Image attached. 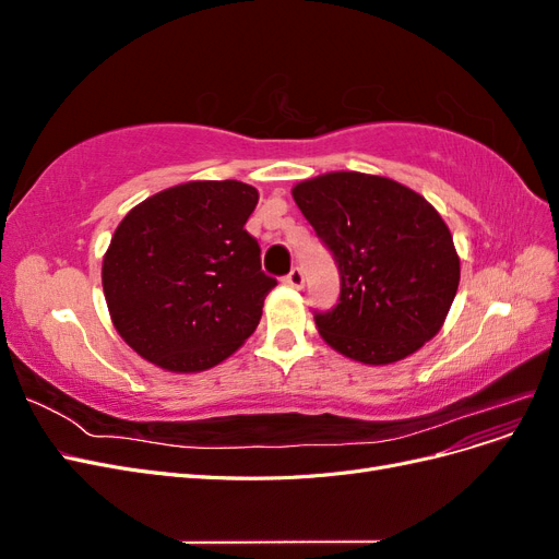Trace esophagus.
<instances>
[{"label": "esophagus", "mask_w": 559, "mask_h": 559, "mask_svg": "<svg viewBox=\"0 0 559 559\" xmlns=\"http://www.w3.org/2000/svg\"><path fill=\"white\" fill-rule=\"evenodd\" d=\"M284 284H286V286H294V289H300V286L306 284V275H302L300 267H294L292 273L284 277Z\"/></svg>", "instance_id": "1"}]
</instances>
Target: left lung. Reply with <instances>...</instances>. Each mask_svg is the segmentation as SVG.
Returning <instances> with one entry per match:
<instances>
[{"label": "left lung", "instance_id": "obj_1", "mask_svg": "<svg viewBox=\"0 0 559 559\" xmlns=\"http://www.w3.org/2000/svg\"><path fill=\"white\" fill-rule=\"evenodd\" d=\"M292 195L341 270V302L317 331L343 357L389 366L443 329L460 286V253L431 202L394 179L326 173Z\"/></svg>", "mask_w": 559, "mask_h": 559}]
</instances>
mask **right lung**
I'll list each match as a JSON object with an SVG mask.
<instances>
[{
    "instance_id": "right-lung-1",
    "label": "right lung",
    "mask_w": 559,
    "mask_h": 559,
    "mask_svg": "<svg viewBox=\"0 0 559 559\" xmlns=\"http://www.w3.org/2000/svg\"><path fill=\"white\" fill-rule=\"evenodd\" d=\"M257 202L249 183L195 179L148 195L116 226L103 289L114 329L142 359L200 373L257 331L277 284L245 230Z\"/></svg>"
}]
</instances>
